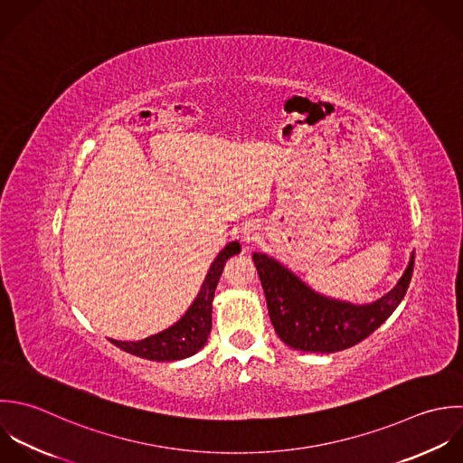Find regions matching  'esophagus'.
Wrapping results in <instances>:
<instances>
[{"label":"esophagus","mask_w":463,"mask_h":463,"mask_svg":"<svg viewBox=\"0 0 463 463\" xmlns=\"http://www.w3.org/2000/svg\"><path fill=\"white\" fill-rule=\"evenodd\" d=\"M243 240H245V241H247V243H250V241H252V240H254V234H252V232H247V234H245V236H243Z\"/></svg>","instance_id":"obj_1"}]
</instances>
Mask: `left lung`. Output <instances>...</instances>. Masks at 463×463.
<instances>
[{
  "instance_id": "obj_1",
  "label": "left lung",
  "mask_w": 463,
  "mask_h": 463,
  "mask_svg": "<svg viewBox=\"0 0 463 463\" xmlns=\"http://www.w3.org/2000/svg\"><path fill=\"white\" fill-rule=\"evenodd\" d=\"M252 260L276 334L290 348L314 354L341 352L372 335L404 299L415 265L413 254L392 292L372 305L357 307L316 294L265 254H254Z\"/></svg>"
}]
</instances>
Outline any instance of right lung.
Returning a JSON list of instances; mask_svg holds the SVG:
<instances>
[{
	"label": "right lung",
	"instance_id": "add662e5",
	"mask_svg": "<svg viewBox=\"0 0 463 463\" xmlns=\"http://www.w3.org/2000/svg\"><path fill=\"white\" fill-rule=\"evenodd\" d=\"M240 249H241L240 243L232 241L218 254V258L213 261L205 276V281L202 285L198 298L176 325L144 341L126 343V341L111 339V343L120 350L147 361H180L194 355L198 350L203 348L211 334L213 298H214V290L220 281V276L223 272L225 261L231 256L240 254Z\"/></svg>",
	"mask_w": 463,
	"mask_h": 463
}]
</instances>
